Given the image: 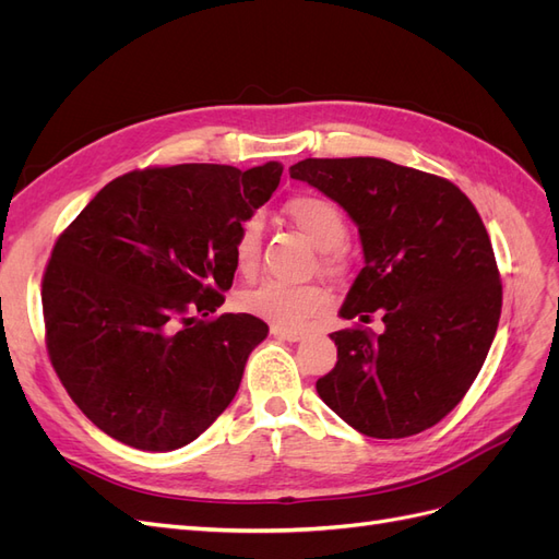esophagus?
<instances>
[{
    "label": "esophagus",
    "mask_w": 559,
    "mask_h": 559,
    "mask_svg": "<svg viewBox=\"0 0 559 559\" xmlns=\"http://www.w3.org/2000/svg\"><path fill=\"white\" fill-rule=\"evenodd\" d=\"M270 333H273V337H277V341H286V343H298V341H302V333H300V331H294V329L273 326V329H270Z\"/></svg>",
    "instance_id": "esophagus-1"
}]
</instances>
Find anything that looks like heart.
I'll return each mask as SVG.
<instances>
[{"mask_svg": "<svg viewBox=\"0 0 559 559\" xmlns=\"http://www.w3.org/2000/svg\"><path fill=\"white\" fill-rule=\"evenodd\" d=\"M284 214L324 249V263L333 273L343 270V253L337 245L347 235V216L326 195L298 193L284 202ZM263 247L261 216H247L233 240V263L240 275L257 273ZM240 308L257 314L282 329H300L312 317L324 314L329 308V294L317 284H289L280 280H263L240 294Z\"/></svg>", "mask_w": 559, "mask_h": 559, "instance_id": "1", "label": "heart"}]
</instances>
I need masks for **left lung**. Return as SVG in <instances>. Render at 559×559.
<instances>
[{"label":"left lung","mask_w":559,"mask_h":559,"mask_svg":"<svg viewBox=\"0 0 559 559\" xmlns=\"http://www.w3.org/2000/svg\"><path fill=\"white\" fill-rule=\"evenodd\" d=\"M289 175L359 226L366 265L341 317L384 321L382 333H331L337 361L317 394L370 438L438 425L478 378L499 326L501 280L478 210L452 181L384 158H306Z\"/></svg>","instance_id":"1"}]
</instances>
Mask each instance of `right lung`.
<instances>
[{
	"mask_svg": "<svg viewBox=\"0 0 559 559\" xmlns=\"http://www.w3.org/2000/svg\"><path fill=\"white\" fill-rule=\"evenodd\" d=\"M280 177L275 160L146 167L60 233L41 280L46 349L97 429L170 452L228 408L267 324L214 312L233 286L235 233Z\"/></svg>",
	"mask_w": 559,
	"mask_h": 559,
	"instance_id": "obj_1",
	"label": "right lung"
}]
</instances>
